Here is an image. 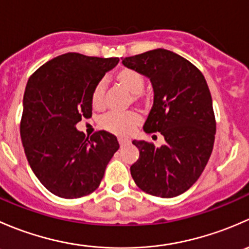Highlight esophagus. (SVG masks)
<instances>
[{
    "label": "esophagus",
    "instance_id": "obj_1",
    "mask_svg": "<svg viewBox=\"0 0 249 249\" xmlns=\"http://www.w3.org/2000/svg\"><path fill=\"white\" fill-rule=\"evenodd\" d=\"M118 142H119L120 147H123V145H126L129 144L130 141L129 140H125V139H118Z\"/></svg>",
    "mask_w": 249,
    "mask_h": 249
}]
</instances>
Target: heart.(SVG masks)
<instances>
[{
	"label": "heart",
	"instance_id": "heart-1",
	"mask_svg": "<svg viewBox=\"0 0 249 249\" xmlns=\"http://www.w3.org/2000/svg\"><path fill=\"white\" fill-rule=\"evenodd\" d=\"M113 79L118 85L124 88L129 94L132 95L131 100L135 105L140 107H147L149 105L152 97L148 92L143 90L145 80L144 76L140 71L131 69V67H122L114 72ZM104 82H99L95 85L91 92V105L94 108H102V106H104ZM139 124L140 117L135 112H110L108 114L104 115L100 120V126L102 129L110 132V134L118 135V136H129L135 131Z\"/></svg>",
	"mask_w": 249,
	"mask_h": 249
}]
</instances>
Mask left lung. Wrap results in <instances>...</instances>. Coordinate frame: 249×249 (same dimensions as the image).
<instances>
[{"label": "left lung", "mask_w": 249, "mask_h": 249, "mask_svg": "<svg viewBox=\"0 0 249 249\" xmlns=\"http://www.w3.org/2000/svg\"><path fill=\"white\" fill-rule=\"evenodd\" d=\"M123 64L152 82L154 104L143 130L165 139L160 148L132 141L140 150L130 167L132 178L153 196H178L199 179L214 143L215 117L205 77L192 62L166 49L125 57Z\"/></svg>", "instance_id": "left-lung-1"}]
</instances>
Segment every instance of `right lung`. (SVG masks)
<instances>
[{"mask_svg": "<svg viewBox=\"0 0 249 249\" xmlns=\"http://www.w3.org/2000/svg\"><path fill=\"white\" fill-rule=\"evenodd\" d=\"M118 57L67 53L49 60L29 78L20 136L27 161L39 182L62 199H78L99 188L119 148L105 130L90 140L76 129L92 113L91 92Z\"/></svg>", "mask_w": 249, "mask_h": 249, "instance_id": "1", "label": "right lung"}]
</instances>
